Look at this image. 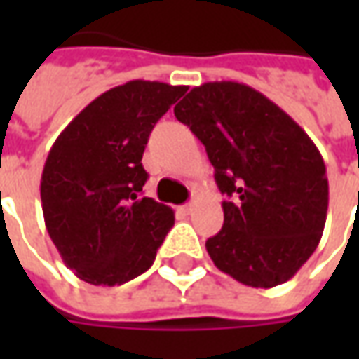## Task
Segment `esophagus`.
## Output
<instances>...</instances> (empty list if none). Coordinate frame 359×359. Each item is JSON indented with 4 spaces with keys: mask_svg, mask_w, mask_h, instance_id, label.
I'll return each instance as SVG.
<instances>
[{
    "mask_svg": "<svg viewBox=\"0 0 359 359\" xmlns=\"http://www.w3.org/2000/svg\"><path fill=\"white\" fill-rule=\"evenodd\" d=\"M192 208H194L192 203H184V205H180L179 211L180 213H184V215H190V213H192Z\"/></svg>",
    "mask_w": 359,
    "mask_h": 359,
    "instance_id": "esophagus-1",
    "label": "esophagus"
}]
</instances>
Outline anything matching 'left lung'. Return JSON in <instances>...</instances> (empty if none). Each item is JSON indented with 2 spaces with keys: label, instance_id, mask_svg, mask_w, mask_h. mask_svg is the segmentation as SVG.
I'll use <instances>...</instances> for the list:
<instances>
[{
  "label": "left lung",
  "instance_id": "8db88e82",
  "mask_svg": "<svg viewBox=\"0 0 359 359\" xmlns=\"http://www.w3.org/2000/svg\"><path fill=\"white\" fill-rule=\"evenodd\" d=\"M175 117L208 151L225 223L205 242L217 269L254 288L292 278L316 252L329 208L323 157L290 115L241 82H205Z\"/></svg>",
  "mask_w": 359,
  "mask_h": 359
}]
</instances>
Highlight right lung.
<instances>
[{
    "mask_svg": "<svg viewBox=\"0 0 359 359\" xmlns=\"http://www.w3.org/2000/svg\"><path fill=\"white\" fill-rule=\"evenodd\" d=\"M187 86L130 81L103 92L65 126L43 165L46 229L90 285H125L148 271L175 225L169 205L142 196L148 136Z\"/></svg>",
    "mask_w": 359,
    "mask_h": 359,
    "instance_id": "1",
    "label": "right lung"
}]
</instances>
